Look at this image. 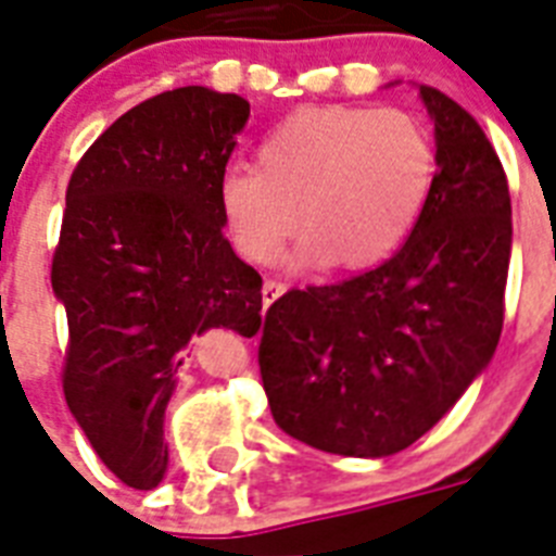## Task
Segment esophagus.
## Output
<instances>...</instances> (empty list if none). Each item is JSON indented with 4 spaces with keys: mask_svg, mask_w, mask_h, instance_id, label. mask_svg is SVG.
I'll use <instances>...</instances> for the list:
<instances>
[{
    "mask_svg": "<svg viewBox=\"0 0 556 556\" xmlns=\"http://www.w3.org/2000/svg\"><path fill=\"white\" fill-rule=\"evenodd\" d=\"M286 294V286L282 282H277V279H265V286H262V305L268 308L274 300H279V296Z\"/></svg>",
    "mask_w": 556,
    "mask_h": 556,
    "instance_id": "34e87169",
    "label": "esophagus"
}]
</instances>
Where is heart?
I'll return each instance as SVG.
<instances>
[{
	"label": "heart",
	"instance_id": "1",
	"mask_svg": "<svg viewBox=\"0 0 556 556\" xmlns=\"http://www.w3.org/2000/svg\"><path fill=\"white\" fill-rule=\"evenodd\" d=\"M435 178V141L415 115L323 103L270 126L256 167H225L216 199L236 253L253 265L277 260L300 216V265L366 270L409 239Z\"/></svg>",
	"mask_w": 556,
	"mask_h": 556
}]
</instances>
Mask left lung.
Listing matches in <instances>:
<instances>
[{
    "instance_id": "obj_1",
    "label": "left lung",
    "mask_w": 556,
    "mask_h": 556,
    "mask_svg": "<svg viewBox=\"0 0 556 556\" xmlns=\"http://www.w3.org/2000/svg\"><path fill=\"white\" fill-rule=\"evenodd\" d=\"M439 178L401 251L265 314L262 387L279 430L338 456L409 447L491 364L505 317L510 192L470 112L432 86ZM251 338V334H248Z\"/></svg>"
}]
</instances>
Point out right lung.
Returning <instances> with one entry per match:
<instances>
[{"label":"right lung","mask_w":556,"mask_h":556,"mask_svg":"<svg viewBox=\"0 0 556 556\" xmlns=\"http://www.w3.org/2000/svg\"><path fill=\"white\" fill-rule=\"evenodd\" d=\"M251 115L185 86L121 115L74 167L51 288L65 305V404L135 491L167 473L164 409L181 349L207 329L256 334L262 277L225 239L216 187Z\"/></svg>","instance_id":"add662e5"}]
</instances>
